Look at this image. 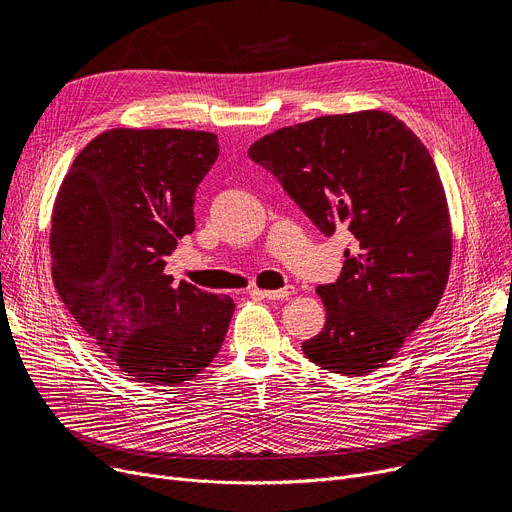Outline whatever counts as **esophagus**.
<instances>
[{
  "instance_id": "esophagus-1",
  "label": "esophagus",
  "mask_w": 512,
  "mask_h": 512,
  "mask_svg": "<svg viewBox=\"0 0 512 512\" xmlns=\"http://www.w3.org/2000/svg\"><path fill=\"white\" fill-rule=\"evenodd\" d=\"M257 294H261L263 299L267 301H282V299H288L290 294H294V286H284V288H278V290H255Z\"/></svg>"
}]
</instances>
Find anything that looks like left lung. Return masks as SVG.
<instances>
[{"instance_id":"8db88e82","label":"left lung","mask_w":512,"mask_h":512,"mask_svg":"<svg viewBox=\"0 0 512 512\" xmlns=\"http://www.w3.org/2000/svg\"><path fill=\"white\" fill-rule=\"evenodd\" d=\"M309 220L355 236L342 274L317 286L326 326L303 342L321 369L384 367L442 299L452 230L432 155L392 114L365 110L280 128L249 147Z\"/></svg>"}]
</instances>
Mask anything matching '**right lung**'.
<instances>
[{
	"label": "right lung",
	"mask_w": 512,
	"mask_h": 512,
	"mask_svg": "<svg viewBox=\"0 0 512 512\" xmlns=\"http://www.w3.org/2000/svg\"><path fill=\"white\" fill-rule=\"evenodd\" d=\"M218 137L180 128H112L70 166L51 215L60 299L132 382L176 386L218 355L234 313L226 294L164 272L195 230V193Z\"/></svg>",
	"instance_id": "right-lung-1"
}]
</instances>
